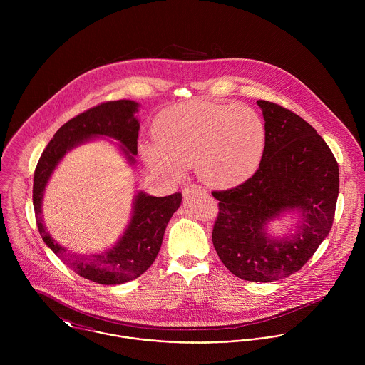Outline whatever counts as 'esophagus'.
I'll list each match as a JSON object with an SVG mask.
<instances>
[{"instance_id": "esophagus-1", "label": "esophagus", "mask_w": 365, "mask_h": 365, "mask_svg": "<svg viewBox=\"0 0 365 365\" xmlns=\"http://www.w3.org/2000/svg\"><path fill=\"white\" fill-rule=\"evenodd\" d=\"M197 188H198V187H194V185L187 187V188H184V190H182V195H184V197H188V195H190L192 191H195Z\"/></svg>"}]
</instances>
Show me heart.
<instances>
[{
	"label": "heart",
	"mask_w": 365,
	"mask_h": 365,
	"mask_svg": "<svg viewBox=\"0 0 365 365\" xmlns=\"http://www.w3.org/2000/svg\"><path fill=\"white\" fill-rule=\"evenodd\" d=\"M153 138L155 142L140 146L149 170L178 181L194 165L202 184L229 190L259 170L267 130L249 105L194 100L164 109L153 123Z\"/></svg>",
	"instance_id": "obj_1"
}]
</instances>
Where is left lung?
I'll list each match as a JSON object with an SVG mask.
<instances>
[{
	"label": "left lung",
	"mask_w": 365,
	"mask_h": 365,
	"mask_svg": "<svg viewBox=\"0 0 365 365\" xmlns=\"http://www.w3.org/2000/svg\"><path fill=\"white\" fill-rule=\"evenodd\" d=\"M257 105L267 130L264 156L246 182L212 192L219 201L212 242L232 274L272 282L301 269L327 237L339 197V165L301 116L268 101ZM287 214L297 223L275 237L269 223Z\"/></svg>",
	"instance_id": "8db88e82"
}]
</instances>
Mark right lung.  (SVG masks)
<instances>
[{
	"instance_id": "add662e5",
	"label": "right lung",
	"mask_w": 365,
	"mask_h": 365,
	"mask_svg": "<svg viewBox=\"0 0 365 365\" xmlns=\"http://www.w3.org/2000/svg\"><path fill=\"white\" fill-rule=\"evenodd\" d=\"M140 104L119 100L98 105L64 123L53 136L39 158L34 177V208L39 233L46 246L78 275L103 285H115L140 277L156 260L164 230L180 208L182 197H153L138 191L133 198L129 222L116 243L101 253L77 255L56 242L42 217L45 190L64 156L73 149L108 138L118 146L130 167L136 165L140 122L136 116Z\"/></svg>"
}]
</instances>
